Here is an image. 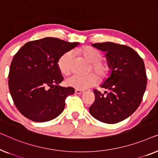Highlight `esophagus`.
Masks as SVG:
<instances>
[{"instance_id":"1","label":"esophagus","mask_w":158,"mask_h":158,"mask_svg":"<svg viewBox=\"0 0 158 158\" xmlns=\"http://www.w3.org/2000/svg\"><path fill=\"white\" fill-rule=\"evenodd\" d=\"M75 92H76L77 94H83V93L84 92V90H81V89H76V90H75Z\"/></svg>"}]
</instances>
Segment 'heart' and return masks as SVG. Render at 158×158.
<instances>
[{
	"label": "heart",
	"mask_w": 158,
	"mask_h": 158,
	"mask_svg": "<svg viewBox=\"0 0 158 158\" xmlns=\"http://www.w3.org/2000/svg\"><path fill=\"white\" fill-rule=\"evenodd\" d=\"M75 52L92 63L91 70L94 71L99 78L106 79L110 77L112 67L108 61L102 59L103 55L99 50L90 46H83L77 48ZM74 55L73 51H68L59 57L57 62L58 67L63 74L68 75L72 72ZM97 82L98 77L94 73H91L85 76L74 74L66 80V84L69 86L76 88L77 89H86L94 86Z\"/></svg>",
	"instance_id": "1"
}]
</instances>
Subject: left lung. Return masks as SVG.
Here are the masks:
<instances>
[{"mask_svg": "<svg viewBox=\"0 0 158 158\" xmlns=\"http://www.w3.org/2000/svg\"><path fill=\"white\" fill-rule=\"evenodd\" d=\"M92 46L106 52L112 73L101 85L108 92L102 94L97 89L93 91L95 100L89 107V112L102 123H117L130 117L141 103L147 85L145 64L130 46L112 42Z\"/></svg>", "mask_w": 158, "mask_h": 158, "instance_id": "8db88e82", "label": "left lung"}]
</instances>
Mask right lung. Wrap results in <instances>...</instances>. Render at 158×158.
Segmentation results:
<instances>
[{"label": "right lung", "mask_w": 158, "mask_h": 158, "mask_svg": "<svg viewBox=\"0 0 158 158\" xmlns=\"http://www.w3.org/2000/svg\"><path fill=\"white\" fill-rule=\"evenodd\" d=\"M78 44L47 37L28 42L15 54L8 87L14 104L24 117L43 123L63 112L66 98L75 90L59 85L64 79L57 62L64 53Z\"/></svg>", "instance_id": "right-lung-1"}]
</instances>
